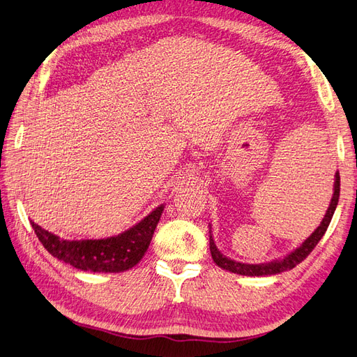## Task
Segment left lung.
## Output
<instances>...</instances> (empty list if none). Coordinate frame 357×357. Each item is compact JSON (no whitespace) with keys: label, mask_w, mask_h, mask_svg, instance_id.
I'll list each match as a JSON object with an SVG mask.
<instances>
[{"label":"left lung","mask_w":357,"mask_h":357,"mask_svg":"<svg viewBox=\"0 0 357 357\" xmlns=\"http://www.w3.org/2000/svg\"><path fill=\"white\" fill-rule=\"evenodd\" d=\"M339 192H341V178H339V173L336 172L335 175V187H333V197H331V202L327 208V213L324 219H322L321 225L313 231V233L304 240V242L294 250L291 254H287L284 259L280 260H273L269 263H260V264H248V263H240L228 259V257L223 255L219 250L216 243H214L213 236L210 234V251L214 263L218 264L219 268L229 271L233 273H238V275H248V277H263V275H275V273H281L284 271H291L294 269L296 264H300L305 257H307L313 250L314 246L318 245L322 236L326 234V231L330 225L331 218H333L336 205L339 201Z\"/></svg>","instance_id":"left-lung-1"}]
</instances>
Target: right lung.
<instances>
[{"label":"right lung","mask_w":357,"mask_h":357,"mask_svg":"<svg viewBox=\"0 0 357 357\" xmlns=\"http://www.w3.org/2000/svg\"><path fill=\"white\" fill-rule=\"evenodd\" d=\"M162 210L164 205L156 206L135 227L115 237L98 240H63L59 236L48 233L35 222L30 220V223L40 243L56 259L80 271L123 272L134 268L143 259L151 245L153 231L161 219Z\"/></svg>","instance_id":"add662e5"}]
</instances>
